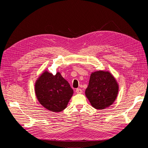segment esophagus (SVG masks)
Listing matches in <instances>:
<instances>
[{
	"mask_svg": "<svg viewBox=\"0 0 148 148\" xmlns=\"http://www.w3.org/2000/svg\"><path fill=\"white\" fill-rule=\"evenodd\" d=\"M76 92H77V94H82L83 92V91H82L81 89L78 88V89H76Z\"/></svg>",
	"mask_w": 148,
	"mask_h": 148,
	"instance_id": "esophagus-1",
	"label": "esophagus"
}]
</instances>
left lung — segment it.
<instances>
[{
  "mask_svg": "<svg viewBox=\"0 0 148 148\" xmlns=\"http://www.w3.org/2000/svg\"><path fill=\"white\" fill-rule=\"evenodd\" d=\"M119 90L117 80L109 71L97 70L91 73L85 95L94 108L102 110L113 104Z\"/></svg>",
  "mask_w": 148,
  "mask_h": 148,
  "instance_id": "left-lung-1",
  "label": "left lung"
}]
</instances>
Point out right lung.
Here are the masks:
<instances>
[{"label": "right lung", "instance_id": "obj_1", "mask_svg": "<svg viewBox=\"0 0 148 148\" xmlns=\"http://www.w3.org/2000/svg\"><path fill=\"white\" fill-rule=\"evenodd\" d=\"M34 91L41 106L53 112L64 110L73 94L70 84L60 72L53 75L47 70L36 80Z\"/></svg>", "mask_w": 148, "mask_h": 148}]
</instances>
